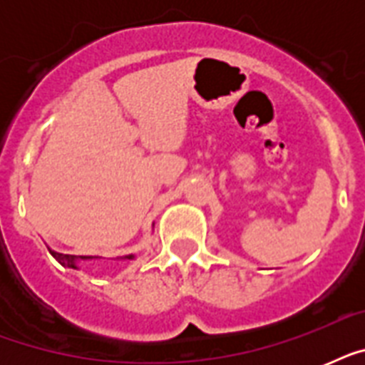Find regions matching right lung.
Segmentation results:
<instances>
[{
	"label": "right lung",
	"instance_id": "add662e5",
	"mask_svg": "<svg viewBox=\"0 0 365 365\" xmlns=\"http://www.w3.org/2000/svg\"><path fill=\"white\" fill-rule=\"evenodd\" d=\"M51 254H53V257H56V259H58L62 265L71 267V269H77V267H76V261H77L76 255L58 254V252H53V250H51ZM126 257H128V259H132V255H126ZM79 259H87V257H85V255H79Z\"/></svg>",
	"mask_w": 365,
	"mask_h": 365
}]
</instances>
